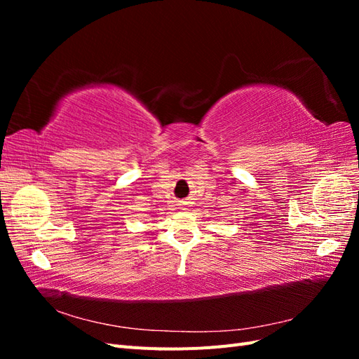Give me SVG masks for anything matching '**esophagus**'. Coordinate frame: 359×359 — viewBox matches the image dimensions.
<instances>
[{
  "instance_id": "obj_1",
  "label": "esophagus",
  "mask_w": 359,
  "mask_h": 359,
  "mask_svg": "<svg viewBox=\"0 0 359 359\" xmlns=\"http://www.w3.org/2000/svg\"><path fill=\"white\" fill-rule=\"evenodd\" d=\"M182 205H184V203H182Z\"/></svg>"
}]
</instances>
